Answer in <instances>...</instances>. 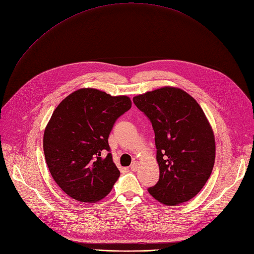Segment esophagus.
Returning a JSON list of instances; mask_svg holds the SVG:
<instances>
[{
    "label": "esophagus",
    "instance_id": "1",
    "mask_svg": "<svg viewBox=\"0 0 254 254\" xmlns=\"http://www.w3.org/2000/svg\"><path fill=\"white\" fill-rule=\"evenodd\" d=\"M138 167H139V163H138L137 161H134L133 163H131L129 169H130L131 171H136V170L138 169Z\"/></svg>",
    "mask_w": 254,
    "mask_h": 254
}]
</instances>
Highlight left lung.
<instances>
[{"label":"left lung","instance_id":"obj_1","mask_svg":"<svg viewBox=\"0 0 254 254\" xmlns=\"http://www.w3.org/2000/svg\"><path fill=\"white\" fill-rule=\"evenodd\" d=\"M133 102L154 130L160 178L149 194L167 205L190 200L203 188L215 163L214 133L201 107L174 87L137 95Z\"/></svg>","mask_w":254,"mask_h":254}]
</instances>
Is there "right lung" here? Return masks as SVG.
<instances>
[{
	"label": "right lung",
	"instance_id": "obj_1",
	"mask_svg": "<svg viewBox=\"0 0 254 254\" xmlns=\"http://www.w3.org/2000/svg\"><path fill=\"white\" fill-rule=\"evenodd\" d=\"M130 107L127 96L83 88L55 110L43 135V151L54 181L69 197L94 202L111 192L120 172L108 138Z\"/></svg>",
	"mask_w": 254,
	"mask_h": 254
}]
</instances>
